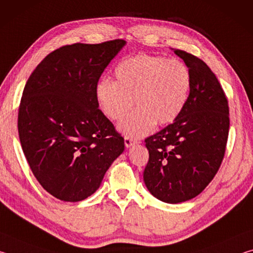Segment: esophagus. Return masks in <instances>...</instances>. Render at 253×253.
<instances>
[{
    "mask_svg": "<svg viewBox=\"0 0 253 253\" xmlns=\"http://www.w3.org/2000/svg\"><path fill=\"white\" fill-rule=\"evenodd\" d=\"M124 139H125V146H126V147H130L131 145L137 144V140L130 138V137L125 136V138H124Z\"/></svg>",
    "mask_w": 253,
    "mask_h": 253,
    "instance_id": "obj_1",
    "label": "esophagus"
}]
</instances>
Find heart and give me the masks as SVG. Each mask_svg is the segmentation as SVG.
<instances>
[{
	"mask_svg": "<svg viewBox=\"0 0 253 253\" xmlns=\"http://www.w3.org/2000/svg\"><path fill=\"white\" fill-rule=\"evenodd\" d=\"M116 80H102L97 85V100L107 117L123 119L119 130L139 138L156 125L173 123L186 105L191 90V74L185 63L152 54H137L119 63Z\"/></svg>",
	"mask_w": 253,
	"mask_h": 253,
	"instance_id": "heart-1",
	"label": "heart"
}]
</instances>
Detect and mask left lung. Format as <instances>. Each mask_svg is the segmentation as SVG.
I'll use <instances>...</instances> for the list:
<instances>
[{"label": "left lung", "instance_id": "obj_1", "mask_svg": "<svg viewBox=\"0 0 253 253\" xmlns=\"http://www.w3.org/2000/svg\"><path fill=\"white\" fill-rule=\"evenodd\" d=\"M191 74L186 105L173 124L145 139L148 162L144 182L166 203L199 195L219 170L229 136V104L219 80L203 60L182 50Z\"/></svg>", "mask_w": 253, "mask_h": 253}]
</instances>
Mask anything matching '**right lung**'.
Wrapping results in <instances>:
<instances>
[{"mask_svg": "<svg viewBox=\"0 0 253 253\" xmlns=\"http://www.w3.org/2000/svg\"><path fill=\"white\" fill-rule=\"evenodd\" d=\"M126 42L74 43L52 51L24 85L18 114L21 146L41 186L65 202L95 193L124 152V138L98 109L97 84Z\"/></svg>", "mask_w": 253, "mask_h": 253, "instance_id": "obj_1", "label": "right lung"}]
</instances>
